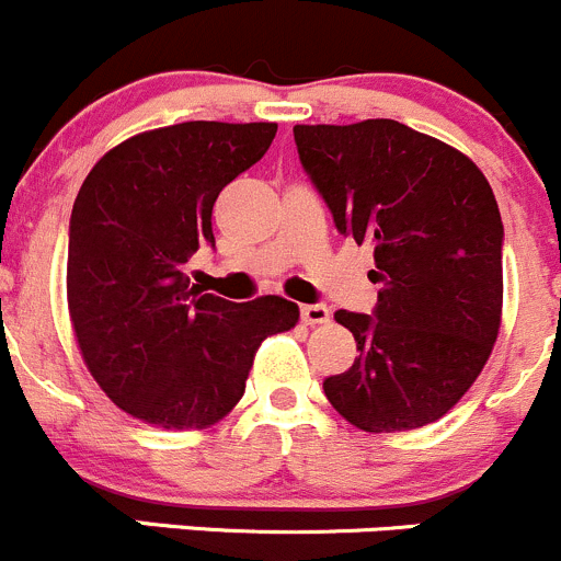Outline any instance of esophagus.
<instances>
[{
  "label": "esophagus",
  "instance_id": "obj_1",
  "mask_svg": "<svg viewBox=\"0 0 561 561\" xmlns=\"http://www.w3.org/2000/svg\"><path fill=\"white\" fill-rule=\"evenodd\" d=\"M305 324H327L330 321V308L324 302H310L299 308Z\"/></svg>",
  "mask_w": 561,
  "mask_h": 561
}]
</instances>
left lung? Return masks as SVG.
I'll return each mask as SVG.
<instances>
[{
    "label": "left lung",
    "instance_id": "obj_1",
    "mask_svg": "<svg viewBox=\"0 0 561 561\" xmlns=\"http://www.w3.org/2000/svg\"><path fill=\"white\" fill-rule=\"evenodd\" d=\"M299 163L335 229L374 248V313L337 310L359 357L324 379L337 414L368 434L450 412L488 363L502 319L499 204L482 171L396 119L297 125Z\"/></svg>",
    "mask_w": 561,
    "mask_h": 561
}]
</instances>
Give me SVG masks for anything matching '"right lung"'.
<instances>
[{
  "label": "right lung",
  "mask_w": 561,
  "mask_h": 561,
  "mask_svg": "<svg viewBox=\"0 0 561 561\" xmlns=\"http://www.w3.org/2000/svg\"><path fill=\"white\" fill-rule=\"evenodd\" d=\"M275 122H182L141 133L94 163L76 196L68 305L105 396L160 428H207L245 392L262 341L297 324L288 299L202 294L185 264L215 248L213 207L264 158Z\"/></svg>",
  "instance_id": "1"
}]
</instances>
